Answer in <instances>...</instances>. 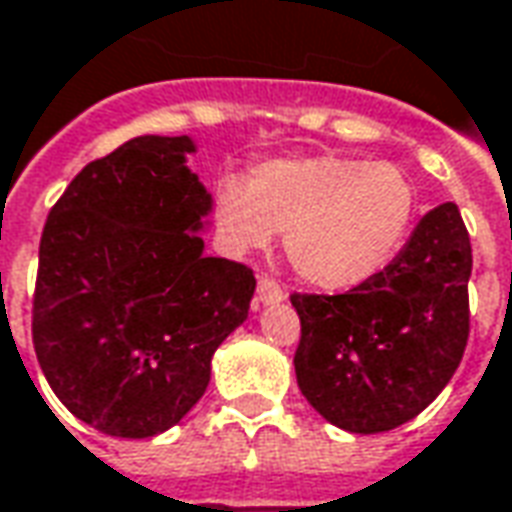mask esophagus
Masks as SVG:
<instances>
[{
  "label": "esophagus",
  "instance_id": "obj_1",
  "mask_svg": "<svg viewBox=\"0 0 512 512\" xmlns=\"http://www.w3.org/2000/svg\"><path fill=\"white\" fill-rule=\"evenodd\" d=\"M283 300L285 291L277 280H271V277H260V280H257V302H260V305H277V302Z\"/></svg>",
  "mask_w": 512,
  "mask_h": 512
}]
</instances>
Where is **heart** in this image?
Wrapping results in <instances>:
<instances>
[{
    "instance_id": "heart-1",
    "label": "heart",
    "mask_w": 512,
    "mask_h": 512,
    "mask_svg": "<svg viewBox=\"0 0 512 512\" xmlns=\"http://www.w3.org/2000/svg\"><path fill=\"white\" fill-rule=\"evenodd\" d=\"M420 196L395 162L316 154L257 165L215 184L212 218L235 255L285 232V255L308 283L356 288L387 269L412 235Z\"/></svg>"
}]
</instances>
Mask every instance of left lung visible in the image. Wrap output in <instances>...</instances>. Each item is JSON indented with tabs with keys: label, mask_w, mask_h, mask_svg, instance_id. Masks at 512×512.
Here are the masks:
<instances>
[{
	"label": "left lung",
	"mask_w": 512,
	"mask_h": 512,
	"mask_svg": "<svg viewBox=\"0 0 512 512\" xmlns=\"http://www.w3.org/2000/svg\"><path fill=\"white\" fill-rule=\"evenodd\" d=\"M471 266L468 229L446 201L373 280L344 294H291L302 330L294 370L316 412L353 434L420 415L465 353Z\"/></svg>",
	"instance_id": "8db88e82"
}]
</instances>
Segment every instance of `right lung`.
I'll return each instance as SVG.
<instances>
[{
	"label": "right lung",
	"instance_id": "obj_1",
	"mask_svg": "<svg viewBox=\"0 0 512 512\" xmlns=\"http://www.w3.org/2000/svg\"><path fill=\"white\" fill-rule=\"evenodd\" d=\"M190 137H134L69 182L38 246L33 347L58 401L111 437H154L210 384L255 274L204 257L210 193Z\"/></svg>",
	"mask_w": 512,
	"mask_h": 512
}]
</instances>
